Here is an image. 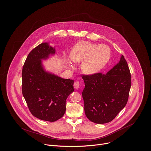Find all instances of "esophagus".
<instances>
[{
	"instance_id": "esophagus-1",
	"label": "esophagus",
	"mask_w": 151,
	"mask_h": 151,
	"mask_svg": "<svg viewBox=\"0 0 151 151\" xmlns=\"http://www.w3.org/2000/svg\"><path fill=\"white\" fill-rule=\"evenodd\" d=\"M80 85H81V84L79 83V82L78 81H75L74 82V84H73V86H74V88L75 89H78L80 87Z\"/></svg>"
}]
</instances>
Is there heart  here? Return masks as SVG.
<instances>
[{
  "mask_svg": "<svg viewBox=\"0 0 151 151\" xmlns=\"http://www.w3.org/2000/svg\"><path fill=\"white\" fill-rule=\"evenodd\" d=\"M70 59L75 63L82 62L81 69L84 73L94 74L104 67L111 57L109 48L88 42L78 43L70 51Z\"/></svg>",
  "mask_w": 151,
  "mask_h": 151,
  "instance_id": "obj_1",
  "label": "heart"
}]
</instances>
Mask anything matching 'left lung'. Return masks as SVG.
<instances>
[{"label":"left lung","mask_w":151,"mask_h":151,"mask_svg":"<svg viewBox=\"0 0 151 151\" xmlns=\"http://www.w3.org/2000/svg\"><path fill=\"white\" fill-rule=\"evenodd\" d=\"M82 92L86 117L104 124L111 122L126 106L132 85L130 69L124 56L106 74L83 75Z\"/></svg>","instance_id":"obj_1"}]
</instances>
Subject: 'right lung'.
<instances>
[{"instance_id":"1","label":"right lung","mask_w":151,"mask_h":151,"mask_svg":"<svg viewBox=\"0 0 151 151\" xmlns=\"http://www.w3.org/2000/svg\"><path fill=\"white\" fill-rule=\"evenodd\" d=\"M55 49L42 43L29 53L22 70V93L29 110L40 120L55 122L64 116L66 100L73 89V81L46 72L41 59L54 54Z\"/></svg>"}]
</instances>
